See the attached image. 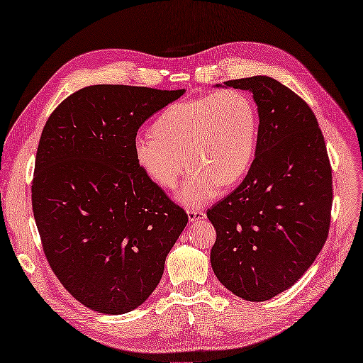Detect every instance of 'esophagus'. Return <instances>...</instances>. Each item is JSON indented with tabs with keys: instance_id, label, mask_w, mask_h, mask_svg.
Wrapping results in <instances>:
<instances>
[{
	"instance_id": "1",
	"label": "esophagus",
	"mask_w": 363,
	"mask_h": 363,
	"mask_svg": "<svg viewBox=\"0 0 363 363\" xmlns=\"http://www.w3.org/2000/svg\"><path fill=\"white\" fill-rule=\"evenodd\" d=\"M187 216H189V221H192V223H195V221H199V220H203L205 218V213L202 211V210H196V208H191V210H187Z\"/></svg>"
}]
</instances>
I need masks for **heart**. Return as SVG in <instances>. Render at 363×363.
Instances as JSON below:
<instances>
[{
	"label": "heart",
	"instance_id": "1",
	"mask_svg": "<svg viewBox=\"0 0 363 363\" xmlns=\"http://www.w3.org/2000/svg\"><path fill=\"white\" fill-rule=\"evenodd\" d=\"M152 131L137 134L133 142L137 165L155 184L172 191L187 161L192 167L177 199L201 206L223 184L247 176L257 153L258 113L247 93L228 89L172 103Z\"/></svg>",
	"mask_w": 363,
	"mask_h": 363
}]
</instances>
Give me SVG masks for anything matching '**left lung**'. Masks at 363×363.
<instances>
[{
	"label": "left lung",
	"instance_id": "left-lung-1",
	"mask_svg": "<svg viewBox=\"0 0 363 363\" xmlns=\"http://www.w3.org/2000/svg\"><path fill=\"white\" fill-rule=\"evenodd\" d=\"M224 84L252 93L260 124L247 177L206 211L217 233L211 266L235 296L266 301L294 285L320 252L333 169L318 119L298 94L263 75Z\"/></svg>",
	"mask_w": 363,
	"mask_h": 363
}]
</instances>
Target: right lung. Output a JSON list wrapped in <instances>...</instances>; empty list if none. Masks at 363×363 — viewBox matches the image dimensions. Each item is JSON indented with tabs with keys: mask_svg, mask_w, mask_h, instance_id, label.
Returning <instances> with one entry per match:
<instances>
[{
	"mask_svg": "<svg viewBox=\"0 0 363 363\" xmlns=\"http://www.w3.org/2000/svg\"><path fill=\"white\" fill-rule=\"evenodd\" d=\"M183 94L90 85L44 125L32 179L43 250L69 294L99 313L123 315L146 301L187 224L133 152L145 121Z\"/></svg>",
	"mask_w": 363,
	"mask_h": 363,
	"instance_id": "obj_1",
	"label": "right lung"
}]
</instances>
